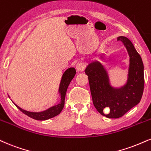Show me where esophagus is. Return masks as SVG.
I'll use <instances>...</instances> for the list:
<instances>
[{
	"label": "esophagus",
	"instance_id": "34e87169",
	"mask_svg": "<svg viewBox=\"0 0 151 151\" xmlns=\"http://www.w3.org/2000/svg\"><path fill=\"white\" fill-rule=\"evenodd\" d=\"M76 68L78 71H83V69H84V64L82 63H77V65H76Z\"/></svg>",
	"mask_w": 151,
	"mask_h": 151
}]
</instances>
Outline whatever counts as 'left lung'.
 I'll return each instance as SVG.
<instances>
[{
	"mask_svg": "<svg viewBox=\"0 0 151 151\" xmlns=\"http://www.w3.org/2000/svg\"><path fill=\"white\" fill-rule=\"evenodd\" d=\"M129 55L128 79L120 88L110 85L108 72L99 61L89 63L85 70L88 76L93 103L99 113L108 118L122 117L130 109L139 103L144 88V73L142 59L133 43L124 36H119ZM103 58V56H101ZM110 109L108 114L103 111Z\"/></svg>",
	"mask_w": 151,
	"mask_h": 151,
	"instance_id": "obj_1",
	"label": "left lung"
}]
</instances>
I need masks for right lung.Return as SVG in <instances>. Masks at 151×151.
Returning a JSON list of instances; mask_svg holds the SVG:
<instances>
[{"label": "right lung", "mask_w": 151, "mask_h": 151, "mask_svg": "<svg viewBox=\"0 0 151 151\" xmlns=\"http://www.w3.org/2000/svg\"><path fill=\"white\" fill-rule=\"evenodd\" d=\"M75 74L76 70L74 68H70L65 71L64 74H63V77H62L60 83L59 91H58L60 95V102L58 103V105H53V106L50 107V108L47 109V110H44V111L39 112L27 111V110H24L21 108H19L14 103H13L24 114H25V115L29 116L31 118L36 119V120H46V119H50V118L55 117L56 115H59L60 113L62 110L64 108L65 99L67 90H68L69 84L70 83L71 81L72 80V79H73Z\"/></svg>", "instance_id": "add662e5"}]
</instances>
